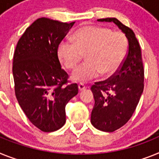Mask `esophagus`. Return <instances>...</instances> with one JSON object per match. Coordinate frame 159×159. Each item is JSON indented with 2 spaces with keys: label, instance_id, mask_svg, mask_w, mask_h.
Returning a JSON list of instances; mask_svg holds the SVG:
<instances>
[{
  "label": "esophagus",
  "instance_id": "1",
  "mask_svg": "<svg viewBox=\"0 0 159 159\" xmlns=\"http://www.w3.org/2000/svg\"><path fill=\"white\" fill-rule=\"evenodd\" d=\"M78 89H79L80 91H82V90H85V89H86V86H85L84 84L82 83H80L79 85H78Z\"/></svg>",
  "mask_w": 159,
  "mask_h": 159
}]
</instances>
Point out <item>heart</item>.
<instances>
[{
  "instance_id": "1",
  "label": "heart",
  "mask_w": 159,
  "mask_h": 159,
  "mask_svg": "<svg viewBox=\"0 0 159 159\" xmlns=\"http://www.w3.org/2000/svg\"><path fill=\"white\" fill-rule=\"evenodd\" d=\"M73 42L60 41L57 55L61 63L67 69H74L83 58L86 61L71 74L74 81L86 82L100 74L112 75L121 66L127 54L128 41L121 32L110 29L88 25L74 33Z\"/></svg>"
}]
</instances>
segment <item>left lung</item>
Listing matches in <instances>:
<instances>
[{"label":"left lung","mask_w":159,"mask_h":159,"mask_svg":"<svg viewBox=\"0 0 159 159\" xmlns=\"http://www.w3.org/2000/svg\"><path fill=\"white\" fill-rule=\"evenodd\" d=\"M98 20L114 22L129 44L125 60L114 75L91 87L95 101L91 123L99 130L114 132L129 121L139 104L144 88V69L140 45L133 30L114 17Z\"/></svg>","instance_id":"obj_1"}]
</instances>
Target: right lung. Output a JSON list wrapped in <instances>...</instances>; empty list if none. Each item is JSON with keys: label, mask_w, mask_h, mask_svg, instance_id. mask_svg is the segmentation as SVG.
I'll use <instances>...</instances> for the list:
<instances>
[{"label": "right lung", "mask_w": 159, "mask_h": 159, "mask_svg": "<svg viewBox=\"0 0 159 159\" xmlns=\"http://www.w3.org/2000/svg\"><path fill=\"white\" fill-rule=\"evenodd\" d=\"M75 22L41 17L19 39L13 62L15 94L27 118L43 132H53L66 123V106L78 93L76 83L61 67L59 42Z\"/></svg>", "instance_id": "right-lung-1"}]
</instances>
